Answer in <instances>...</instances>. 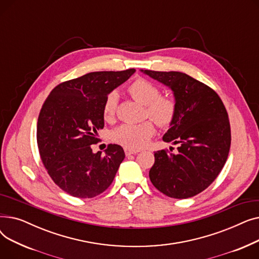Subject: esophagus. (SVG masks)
<instances>
[{
  "label": "esophagus",
  "instance_id": "esophagus-1",
  "mask_svg": "<svg viewBox=\"0 0 259 259\" xmlns=\"http://www.w3.org/2000/svg\"><path fill=\"white\" fill-rule=\"evenodd\" d=\"M139 153V150H133V149H129V148H125V154L127 156L131 155V154H137Z\"/></svg>",
  "mask_w": 259,
  "mask_h": 259
}]
</instances>
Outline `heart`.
I'll return each mask as SVG.
<instances>
[{
    "instance_id": "obj_1",
    "label": "heart",
    "mask_w": 259,
    "mask_h": 259,
    "mask_svg": "<svg viewBox=\"0 0 259 259\" xmlns=\"http://www.w3.org/2000/svg\"><path fill=\"white\" fill-rule=\"evenodd\" d=\"M128 93L139 103L146 106V115L155 120L160 127H167L173 121L176 113L175 101L160 95L159 88L146 78H137L127 88ZM118 97L115 92L107 95L103 105L105 120L112 121L115 117ZM154 133V124L150 119L139 124H122L112 132L115 143L129 149L144 147Z\"/></svg>"
}]
</instances>
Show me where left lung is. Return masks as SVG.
<instances>
[{
	"instance_id": "obj_1",
	"label": "left lung",
	"mask_w": 259,
	"mask_h": 259,
	"mask_svg": "<svg viewBox=\"0 0 259 259\" xmlns=\"http://www.w3.org/2000/svg\"><path fill=\"white\" fill-rule=\"evenodd\" d=\"M173 91L176 113L164 142L178 152L159 150L149 171L153 186L172 198L195 196L219 176L229 155L231 128L226 107L212 88L178 71L142 70Z\"/></svg>"
}]
</instances>
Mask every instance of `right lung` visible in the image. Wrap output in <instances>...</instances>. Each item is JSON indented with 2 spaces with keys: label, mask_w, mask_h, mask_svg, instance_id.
I'll use <instances>...</instances> for the list:
<instances>
[{
  "label": "right lung",
  "mask_w": 259,
  "mask_h": 259,
  "mask_svg": "<svg viewBox=\"0 0 259 259\" xmlns=\"http://www.w3.org/2000/svg\"><path fill=\"white\" fill-rule=\"evenodd\" d=\"M135 69L90 72L54 87L40 109L36 141L40 159L54 184L78 198L103 193L114 180L125 152L109 144L92 152L104 128L103 105L114 88Z\"/></svg>",
  "instance_id": "1"
}]
</instances>
